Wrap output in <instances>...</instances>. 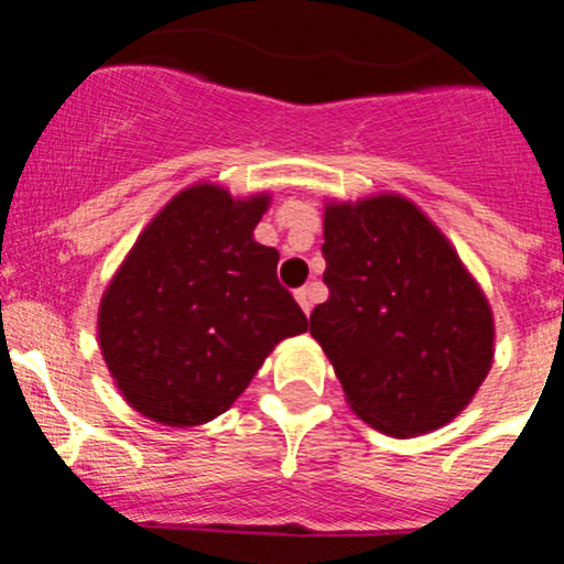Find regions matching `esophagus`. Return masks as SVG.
<instances>
[{
    "instance_id": "obj_1",
    "label": "esophagus",
    "mask_w": 564,
    "mask_h": 564,
    "mask_svg": "<svg viewBox=\"0 0 564 564\" xmlns=\"http://www.w3.org/2000/svg\"><path fill=\"white\" fill-rule=\"evenodd\" d=\"M295 301H299L301 310L310 315L312 304H315V293H312V288H299V290H295Z\"/></svg>"
}]
</instances>
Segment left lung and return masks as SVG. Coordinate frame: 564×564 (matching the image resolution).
<instances>
[{"instance_id": "1", "label": "left lung", "mask_w": 564, "mask_h": 564, "mask_svg": "<svg viewBox=\"0 0 564 564\" xmlns=\"http://www.w3.org/2000/svg\"><path fill=\"white\" fill-rule=\"evenodd\" d=\"M328 301L310 334L350 408L391 437L445 426L495 356V321L448 239L399 195L325 208Z\"/></svg>"}]
</instances>
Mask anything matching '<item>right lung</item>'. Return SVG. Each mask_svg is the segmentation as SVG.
I'll return each instance as SVG.
<instances>
[{
    "mask_svg": "<svg viewBox=\"0 0 564 564\" xmlns=\"http://www.w3.org/2000/svg\"><path fill=\"white\" fill-rule=\"evenodd\" d=\"M269 197L184 189L149 223L100 304V347L141 415L197 426L223 415L306 315L252 239Z\"/></svg>",
    "mask_w": 564,
    "mask_h": 564,
    "instance_id": "1",
    "label": "right lung"
}]
</instances>
